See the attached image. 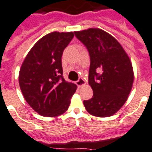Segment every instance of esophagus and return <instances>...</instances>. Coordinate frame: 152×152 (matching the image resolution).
<instances>
[{"mask_svg": "<svg viewBox=\"0 0 152 152\" xmlns=\"http://www.w3.org/2000/svg\"><path fill=\"white\" fill-rule=\"evenodd\" d=\"M86 81L83 79V78H80L79 80L76 81V85H77L79 87L83 86L86 85Z\"/></svg>", "mask_w": 152, "mask_h": 152, "instance_id": "esophagus-1", "label": "esophagus"}]
</instances>
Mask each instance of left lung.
I'll return each mask as SVG.
<instances>
[{
  "mask_svg": "<svg viewBox=\"0 0 152 152\" xmlns=\"http://www.w3.org/2000/svg\"><path fill=\"white\" fill-rule=\"evenodd\" d=\"M90 56L89 84L93 96L83 101L89 114L109 117L127 101L134 82L132 64L121 43L99 28L75 31Z\"/></svg>",
  "mask_w": 152,
  "mask_h": 152,
  "instance_id": "1",
  "label": "left lung"
}]
</instances>
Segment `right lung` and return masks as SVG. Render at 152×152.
<instances>
[{
  "label": "right lung",
  "instance_id": "1",
  "mask_svg": "<svg viewBox=\"0 0 152 152\" xmlns=\"http://www.w3.org/2000/svg\"><path fill=\"white\" fill-rule=\"evenodd\" d=\"M73 32L54 31L43 36L25 57L19 84L25 100L40 115L56 117L70 105L77 86L63 78L62 55Z\"/></svg>",
  "mask_w": 152,
  "mask_h": 152
}]
</instances>
